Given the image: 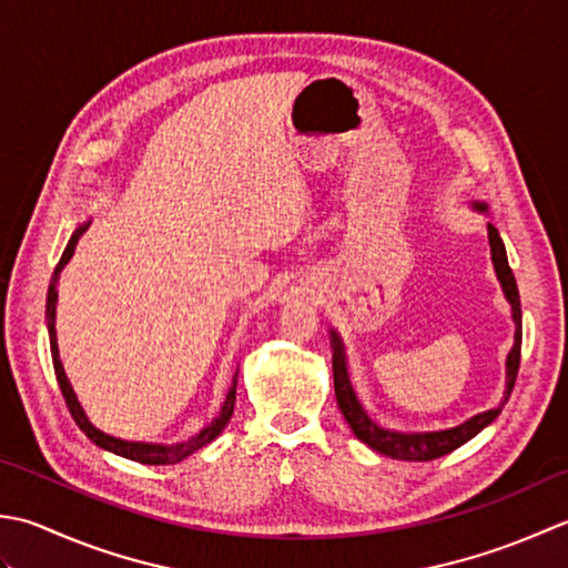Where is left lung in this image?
Listing matches in <instances>:
<instances>
[{
    "label": "left lung",
    "mask_w": 568,
    "mask_h": 568,
    "mask_svg": "<svg viewBox=\"0 0 568 568\" xmlns=\"http://www.w3.org/2000/svg\"><path fill=\"white\" fill-rule=\"evenodd\" d=\"M473 207L480 213H488V205L485 203H473ZM488 240H490V254H493V267L497 280H500V286L505 292V298L510 301L513 306V321H515V345L510 355H507V387H505V399L497 404L495 409H488L483 414H476L473 419L463 422L460 426H454V429H444V432H424V434H402V432H389L382 429L379 424L369 419L367 412L363 409V404L357 402L355 389L351 385V375H348V363H345V348L341 335L331 331V343H333V387H335V399H338V407L345 416V422L351 424L353 434L361 438L363 444H367L373 450L382 456L397 458V460H434L442 458L450 450H456L466 442H470L473 436H478L485 426L493 424L497 419V414L503 412L507 397L515 387L517 379V369H519V351H523V308H519V292H517V282L515 274L510 270V262H507V252H505V242L497 233V227L488 223Z\"/></svg>",
    "instance_id": "1"
}]
</instances>
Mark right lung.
Segmentation results:
<instances>
[{"mask_svg": "<svg viewBox=\"0 0 568 568\" xmlns=\"http://www.w3.org/2000/svg\"><path fill=\"white\" fill-rule=\"evenodd\" d=\"M90 227V220L83 225H78L73 230L71 240H68V245L61 254V260H58L55 270H53V276H51V284H49V296H45V323H49V338H51V357H53V369H55V379H58V387H61L63 397H65V404L68 409H71L75 424L80 426V432H85V436L90 438L92 444H98L100 448L105 450H112V454L118 456H124L130 460H136V463H146V466H173V463H181L183 458H189L193 450L203 448L205 444H211L213 438L220 436V432L225 429L230 416H233V409H235V389H237V375L233 379V387H230L227 397L223 402V409H220V414L215 416V419L205 426V429L201 434L191 436L189 442H181V444H142V442H124V438H118V436H110L105 432H100L98 426H92V422L88 419V414L83 412V407H80V402L75 397V392L71 387V382H68L65 377V369H63V363H61V355H58V341H55V301H58V292H55V284H58V276H61L63 267L68 262H71L73 252H75V245L78 240L83 237L85 230Z\"/></svg>", "mask_w": 568, "mask_h": 568, "instance_id": "obj_1", "label": "right lung"}]
</instances>
